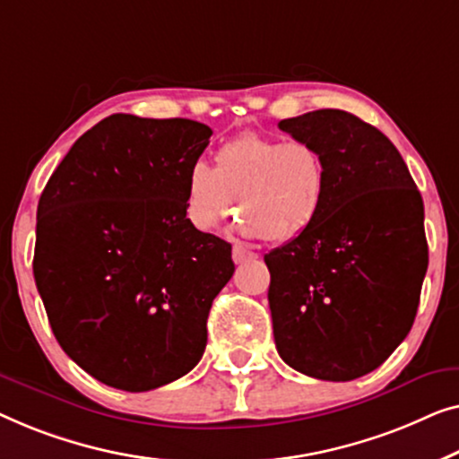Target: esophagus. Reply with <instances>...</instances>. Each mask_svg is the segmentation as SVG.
<instances>
[{
	"label": "esophagus",
	"instance_id": "esophagus-1",
	"mask_svg": "<svg viewBox=\"0 0 459 459\" xmlns=\"http://www.w3.org/2000/svg\"><path fill=\"white\" fill-rule=\"evenodd\" d=\"M251 260H257V254L254 251L241 247V245H235L232 247V262L235 264H243V262H251Z\"/></svg>",
	"mask_w": 459,
	"mask_h": 459
}]
</instances>
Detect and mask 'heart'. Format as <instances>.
Returning a JSON list of instances; mask_svg holds the SVG:
<instances>
[{"label": "heart", "instance_id": "1", "mask_svg": "<svg viewBox=\"0 0 459 459\" xmlns=\"http://www.w3.org/2000/svg\"><path fill=\"white\" fill-rule=\"evenodd\" d=\"M328 189L322 152L309 141H281L243 133L214 152V168L191 164L185 208L199 230H214L232 212L249 237L270 243L295 241L320 218Z\"/></svg>", "mask_w": 459, "mask_h": 459}]
</instances>
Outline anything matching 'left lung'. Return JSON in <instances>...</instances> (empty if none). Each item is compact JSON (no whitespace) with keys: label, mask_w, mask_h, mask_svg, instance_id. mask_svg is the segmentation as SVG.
Here are the masks:
<instances>
[{"label":"left lung","mask_w":459,"mask_h":459,"mask_svg":"<svg viewBox=\"0 0 459 459\" xmlns=\"http://www.w3.org/2000/svg\"><path fill=\"white\" fill-rule=\"evenodd\" d=\"M325 156L328 189L306 235L264 255L279 356L343 383L377 370L408 337L429 268L424 204L397 147L343 109L279 122Z\"/></svg>","instance_id":"1"}]
</instances>
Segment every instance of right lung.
<instances>
[{
  "label": "right lung",
  "mask_w": 459,
  "mask_h": 459,
  "mask_svg": "<svg viewBox=\"0 0 459 459\" xmlns=\"http://www.w3.org/2000/svg\"><path fill=\"white\" fill-rule=\"evenodd\" d=\"M212 128L112 114L70 147L37 208L33 274L66 356L141 393L197 366L230 243L193 227L185 180Z\"/></svg>",
  "instance_id": "obj_1"
}]
</instances>
